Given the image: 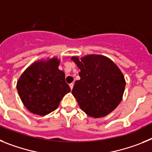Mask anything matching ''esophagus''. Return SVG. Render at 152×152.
Segmentation results:
<instances>
[{
	"label": "esophagus",
	"mask_w": 152,
	"mask_h": 152,
	"mask_svg": "<svg viewBox=\"0 0 152 152\" xmlns=\"http://www.w3.org/2000/svg\"><path fill=\"white\" fill-rule=\"evenodd\" d=\"M73 86H74V83H72L69 84V87H70L71 89H72V88H73Z\"/></svg>",
	"instance_id": "esophagus-1"
}]
</instances>
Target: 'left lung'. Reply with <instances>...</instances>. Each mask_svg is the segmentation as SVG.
Returning a JSON list of instances; mask_svg holds the SVG:
<instances>
[{"label": "left lung", "instance_id": "8db88e82", "mask_svg": "<svg viewBox=\"0 0 152 152\" xmlns=\"http://www.w3.org/2000/svg\"><path fill=\"white\" fill-rule=\"evenodd\" d=\"M80 72L72 93L80 109L93 118L107 115L122 101L125 87L122 72L109 58L88 55L72 56Z\"/></svg>", "mask_w": 152, "mask_h": 152}]
</instances>
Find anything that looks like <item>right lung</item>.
I'll use <instances>...</instances> for the list:
<instances>
[{
  "mask_svg": "<svg viewBox=\"0 0 152 152\" xmlns=\"http://www.w3.org/2000/svg\"><path fill=\"white\" fill-rule=\"evenodd\" d=\"M60 62L56 57L35 62L19 78L20 98L34 114L46 115L56 110L63 96L70 92L65 73L58 69Z\"/></svg>",
  "mask_w": 152,
  "mask_h": 152,
  "instance_id": "obj_1",
  "label": "right lung"
}]
</instances>
